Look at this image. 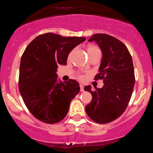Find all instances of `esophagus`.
I'll return each instance as SVG.
<instances>
[{"label":"esophagus","instance_id":"obj_1","mask_svg":"<svg viewBox=\"0 0 153 153\" xmlns=\"http://www.w3.org/2000/svg\"><path fill=\"white\" fill-rule=\"evenodd\" d=\"M80 91L83 92L84 91V86L82 84H80Z\"/></svg>","mask_w":153,"mask_h":153}]
</instances>
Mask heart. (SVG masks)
Returning a JSON list of instances; mask_svg holds the SVG:
<instances>
[{"instance_id":"1","label":"heart","mask_w":153,"mask_h":153,"mask_svg":"<svg viewBox=\"0 0 153 153\" xmlns=\"http://www.w3.org/2000/svg\"><path fill=\"white\" fill-rule=\"evenodd\" d=\"M99 48H97V46H88V48H87V51L88 52H91V51H95V50H98Z\"/></svg>"}]
</instances>
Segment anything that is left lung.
I'll use <instances>...</instances> for the list:
<instances>
[{"mask_svg": "<svg viewBox=\"0 0 153 153\" xmlns=\"http://www.w3.org/2000/svg\"><path fill=\"white\" fill-rule=\"evenodd\" d=\"M88 41L96 42L102 52L95 79H103L104 85L94 91L84 87L92 95L85 111L96 123H107L120 117L130 101L135 83L133 61L127 47L114 37L97 33Z\"/></svg>", "mask_w": 153, "mask_h": 153, "instance_id": "obj_1", "label": "left lung"}]
</instances>
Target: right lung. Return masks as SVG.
Listing matches in <instances>:
<instances>
[{
	"instance_id": "add662e5",
	"label": "right lung",
	"mask_w": 153,
	"mask_h": 153,
	"mask_svg": "<svg viewBox=\"0 0 153 153\" xmlns=\"http://www.w3.org/2000/svg\"><path fill=\"white\" fill-rule=\"evenodd\" d=\"M83 37H62L46 33L28 45L21 58L19 88L25 105L37 119L46 123L61 121L80 91L75 80L58 78L59 65H66L69 53Z\"/></svg>"
}]
</instances>
